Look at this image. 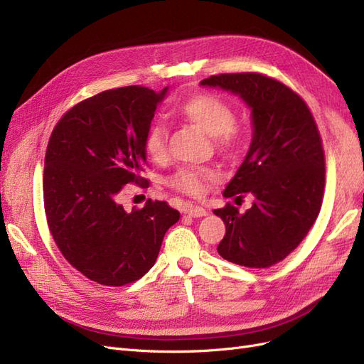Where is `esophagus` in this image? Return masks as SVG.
<instances>
[{
    "label": "esophagus",
    "mask_w": 364,
    "mask_h": 364,
    "mask_svg": "<svg viewBox=\"0 0 364 364\" xmlns=\"http://www.w3.org/2000/svg\"><path fill=\"white\" fill-rule=\"evenodd\" d=\"M182 213L186 214V215H190V217H205V215H208V211L205 208L188 205V203L182 205Z\"/></svg>",
    "instance_id": "esophagus-1"
}]
</instances>
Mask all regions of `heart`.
<instances>
[{
  "mask_svg": "<svg viewBox=\"0 0 364 364\" xmlns=\"http://www.w3.org/2000/svg\"><path fill=\"white\" fill-rule=\"evenodd\" d=\"M174 114L214 136L218 150L232 151L240 144L241 130L235 126L234 109L217 95H191L174 107ZM167 138L168 132L161 123H151L147 127L142 144L151 161L164 162L167 159ZM218 179V171L211 167H182L170 176L167 183L182 194L199 197L206 191L209 183Z\"/></svg>",
  "mask_w": 364,
  "mask_h": 364,
  "instance_id": "obj_1",
  "label": "heart"
}]
</instances>
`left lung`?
I'll return each instance as SVG.
<instances>
[{"label":"left lung","mask_w":364,"mask_h":364,"mask_svg":"<svg viewBox=\"0 0 364 364\" xmlns=\"http://www.w3.org/2000/svg\"><path fill=\"white\" fill-rule=\"evenodd\" d=\"M200 85L240 95L253 124L247 155L223 191L237 199L249 193L253 203L246 213L230 203L215 209L226 226L217 250L238 266L272 267L301 245L321 213L325 153L317 124L299 94L264 74H218Z\"/></svg>","instance_id":"obj_1"}]
</instances>
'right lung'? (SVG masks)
I'll list each match as a JSON object with an SVG mask.
<instances>
[{
	"mask_svg": "<svg viewBox=\"0 0 364 364\" xmlns=\"http://www.w3.org/2000/svg\"><path fill=\"white\" fill-rule=\"evenodd\" d=\"M168 87L107 90L77 103L53 129L43 167V206L54 243L87 279L121 287L153 267L181 214L147 200L127 213L124 185L149 186L144 134Z\"/></svg>",
	"mask_w": 364,
	"mask_h": 364,
	"instance_id": "1",
	"label": "right lung"
}]
</instances>
